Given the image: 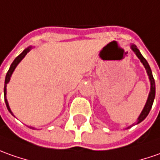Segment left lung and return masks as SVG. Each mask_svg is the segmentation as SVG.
Listing matches in <instances>:
<instances>
[{
  "label": "left lung",
  "mask_w": 160,
  "mask_h": 160,
  "mask_svg": "<svg viewBox=\"0 0 160 160\" xmlns=\"http://www.w3.org/2000/svg\"><path fill=\"white\" fill-rule=\"evenodd\" d=\"M131 49L133 50V52H135L136 54H137V56L138 57V59L141 61V62L142 63V65L144 66L145 68V69H146V72H147L148 76H149V79H150V82H151V92L149 93V96H148V99L147 101H146V104H145V106H144V108L142 109V112L140 113V115H139V117L138 119V122H137V124L138 123H140L141 122H142L145 118L147 117V115L149 114V112L151 111V109H152V104L153 101H154V98H155V92H156V88H155V81H154V78H153L152 76V69H151V68L149 66V64H148L147 61L144 59V57L142 56V54H141V52H139V50L137 48V46H135V45H131ZM134 125V124H133ZM132 126H129V127H128L127 128H131Z\"/></svg>",
  "instance_id": "1"
}]
</instances>
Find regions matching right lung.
Returning <instances> with one entry per match:
<instances>
[{
    "instance_id": "1",
    "label": "right lung",
    "mask_w": 160,
    "mask_h": 160,
    "mask_svg": "<svg viewBox=\"0 0 160 160\" xmlns=\"http://www.w3.org/2000/svg\"><path fill=\"white\" fill-rule=\"evenodd\" d=\"M31 48H32V47H29V48H25V49H24V50H23V51H22L19 55H18V57L14 60V62H12V64L10 65V68H9L8 71L7 72L6 78H5V84H4V99H5V103H6V106H7L8 110L9 111V112H10L12 115H14V114H13V112H11V110H10V108H9V106H8V100H7V98H6V94H7V88H6L7 87V83L9 82L10 78H11V75H12V73L14 72V70H15L16 67L18 65V63L20 62L22 59L24 58V56L27 54L28 52H30Z\"/></svg>"
}]
</instances>
